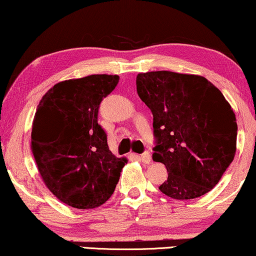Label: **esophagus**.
Returning a JSON list of instances; mask_svg holds the SVG:
<instances>
[{
	"mask_svg": "<svg viewBox=\"0 0 256 256\" xmlns=\"http://www.w3.org/2000/svg\"><path fill=\"white\" fill-rule=\"evenodd\" d=\"M136 157L138 158L140 162H143L144 164H150V162H151V154H150L149 151H146V152H144L143 154H140V156H136Z\"/></svg>",
	"mask_w": 256,
	"mask_h": 256,
	"instance_id": "34e87169",
	"label": "esophagus"
}]
</instances>
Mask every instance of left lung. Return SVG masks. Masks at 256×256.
I'll return each mask as SVG.
<instances>
[{
	"label": "left lung",
	"mask_w": 256,
	"mask_h": 256,
	"mask_svg": "<svg viewBox=\"0 0 256 256\" xmlns=\"http://www.w3.org/2000/svg\"><path fill=\"white\" fill-rule=\"evenodd\" d=\"M137 94L154 116L152 158L168 180L159 186L176 200L206 194L236 154V116L224 96L202 76L150 72L136 77Z\"/></svg>",
	"instance_id": "left-lung-1"
}]
</instances>
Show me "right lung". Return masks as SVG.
I'll return each instance as SVG.
<instances>
[{
	"mask_svg": "<svg viewBox=\"0 0 256 256\" xmlns=\"http://www.w3.org/2000/svg\"><path fill=\"white\" fill-rule=\"evenodd\" d=\"M118 75H90L55 84L40 100L31 149L44 182L70 206L94 209L110 198L127 158H116L98 124L99 105Z\"/></svg>",
	"mask_w": 256,
	"mask_h": 256,
	"instance_id": "obj_1",
	"label": "right lung"
}]
</instances>
